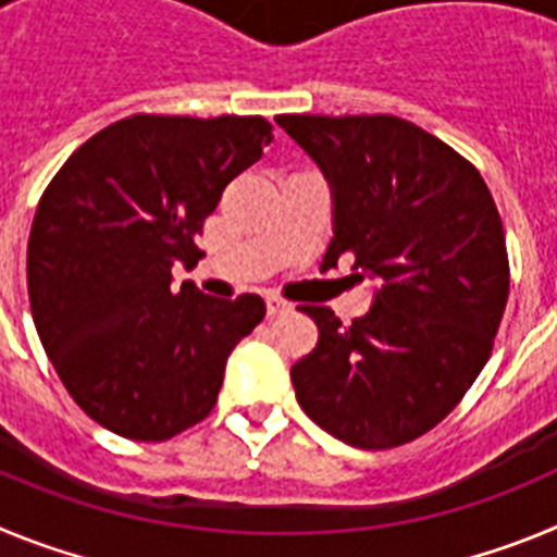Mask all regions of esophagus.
Masks as SVG:
<instances>
[{
	"label": "esophagus",
	"mask_w": 557,
	"mask_h": 557,
	"mask_svg": "<svg viewBox=\"0 0 557 557\" xmlns=\"http://www.w3.org/2000/svg\"><path fill=\"white\" fill-rule=\"evenodd\" d=\"M293 309V304L284 301V298H278V295H268V314H282V312H289Z\"/></svg>",
	"instance_id": "obj_1"
}]
</instances>
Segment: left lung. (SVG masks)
<instances>
[{"label": "left lung", "instance_id": "8db88e82", "mask_svg": "<svg viewBox=\"0 0 557 557\" xmlns=\"http://www.w3.org/2000/svg\"><path fill=\"white\" fill-rule=\"evenodd\" d=\"M275 122L332 189L323 264L351 256L373 282L368 314L343 323L301 307L318 346L293 366L295 398L314 424L357 449H393L430 432L474 385L508 304L499 211L474 164L387 113Z\"/></svg>", "mask_w": 557, "mask_h": 557}]
</instances>
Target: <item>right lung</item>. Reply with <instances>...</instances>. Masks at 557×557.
I'll use <instances>...</instances> for the list:
<instances>
[{
	"label": "right lung",
	"mask_w": 557,
	"mask_h": 557,
	"mask_svg": "<svg viewBox=\"0 0 557 557\" xmlns=\"http://www.w3.org/2000/svg\"><path fill=\"white\" fill-rule=\"evenodd\" d=\"M270 141L262 116L133 113L77 147L41 195L27 243L33 321L69 396L106 430L166 441L218 401L264 301L172 289V268L198 264L203 220Z\"/></svg>",
	"instance_id": "1"
}]
</instances>
